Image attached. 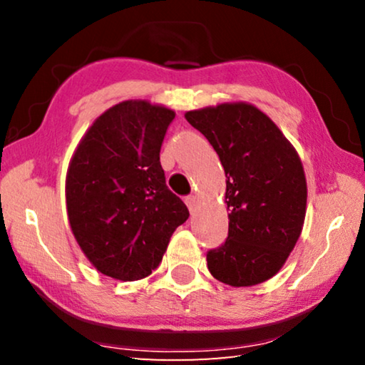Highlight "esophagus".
Listing matches in <instances>:
<instances>
[{
  "mask_svg": "<svg viewBox=\"0 0 365 365\" xmlns=\"http://www.w3.org/2000/svg\"><path fill=\"white\" fill-rule=\"evenodd\" d=\"M185 202H187V206H188V209H190V212L193 214V212H195V209H196V196H193V195L187 196V197H185Z\"/></svg>",
  "mask_w": 365,
  "mask_h": 365,
  "instance_id": "esophagus-1",
  "label": "esophagus"
}]
</instances>
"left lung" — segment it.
I'll list each match as a JSON object with an SVG mask.
<instances>
[{
	"label": "left lung",
	"mask_w": 365,
	"mask_h": 365,
	"mask_svg": "<svg viewBox=\"0 0 365 365\" xmlns=\"http://www.w3.org/2000/svg\"><path fill=\"white\" fill-rule=\"evenodd\" d=\"M185 119L212 145L227 177L228 235L207 251L209 272L232 287L269 280L285 264L304 224L307 187L298 153L251 104L190 110Z\"/></svg>",
	"instance_id": "1"
}]
</instances>
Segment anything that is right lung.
Returning <instances> with one entry per match:
<instances>
[{"mask_svg": "<svg viewBox=\"0 0 365 365\" xmlns=\"http://www.w3.org/2000/svg\"><path fill=\"white\" fill-rule=\"evenodd\" d=\"M174 110L123 101L80 141L66 180L67 214L80 248L104 275L148 277L188 209L165 185L160 146Z\"/></svg>", "mask_w": 365, "mask_h": 365, "instance_id": "1", "label": "right lung"}]
</instances>
